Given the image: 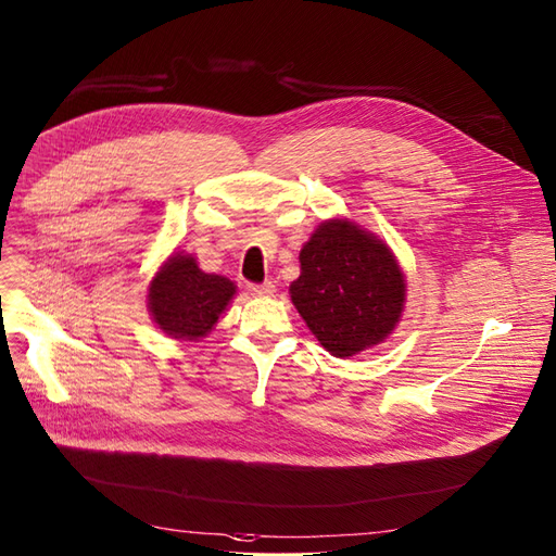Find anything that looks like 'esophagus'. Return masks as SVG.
<instances>
[{"mask_svg": "<svg viewBox=\"0 0 556 556\" xmlns=\"http://www.w3.org/2000/svg\"><path fill=\"white\" fill-rule=\"evenodd\" d=\"M250 293L256 298H273L275 295V283L265 281V283H250Z\"/></svg>", "mask_w": 556, "mask_h": 556, "instance_id": "esophagus-1", "label": "esophagus"}]
</instances>
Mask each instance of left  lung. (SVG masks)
Listing matches in <instances>:
<instances>
[{
    "instance_id": "left-lung-1",
    "label": "left lung",
    "mask_w": 556,
    "mask_h": 556,
    "mask_svg": "<svg viewBox=\"0 0 556 556\" xmlns=\"http://www.w3.org/2000/svg\"><path fill=\"white\" fill-rule=\"evenodd\" d=\"M291 300L318 343L336 358L377 348L402 320L406 277L372 231L348 218L318 225L300 250Z\"/></svg>"
}]
</instances>
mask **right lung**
Here are the masks:
<instances>
[{
	"label": "right lung",
	"mask_w": 556,
	"mask_h": 556,
	"mask_svg": "<svg viewBox=\"0 0 556 556\" xmlns=\"http://www.w3.org/2000/svg\"><path fill=\"white\" fill-rule=\"evenodd\" d=\"M233 295L231 279L204 273L192 254L173 252L148 286V311L167 338L202 341L218 325Z\"/></svg>",
	"instance_id": "obj_1"
}]
</instances>
